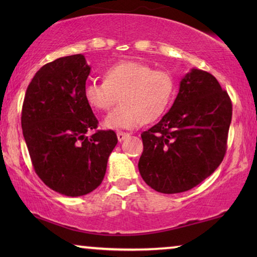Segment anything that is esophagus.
Masks as SVG:
<instances>
[{"mask_svg": "<svg viewBox=\"0 0 257 257\" xmlns=\"http://www.w3.org/2000/svg\"><path fill=\"white\" fill-rule=\"evenodd\" d=\"M130 135L128 133H125V132H118L117 133V138H118V142H122V140L127 138Z\"/></svg>", "mask_w": 257, "mask_h": 257, "instance_id": "34e87169", "label": "esophagus"}]
</instances>
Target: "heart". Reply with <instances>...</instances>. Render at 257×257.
<instances>
[{
  "instance_id": "b5f03b06",
  "label": "heart",
  "mask_w": 257,
  "mask_h": 257,
  "mask_svg": "<svg viewBox=\"0 0 257 257\" xmlns=\"http://www.w3.org/2000/svg\"><path fill=\"white\" fill-rule=\"evenodd\" d=\"M174 94L175 80L170 72L136 61L115 63L105 71V80L89 79L84 85V97L97 110H108L120 96V106L103 120L110 130H133L157 120Z\"/></svg>"
}]
</instances>
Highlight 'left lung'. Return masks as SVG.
<instances>
[{"label": "left lung", "mask_w": 257, "mask_h": 257, "mask_svg": "<svg viewBox=\"0 0 257 257\" xmlns=\"http://www.w3.org/2000/svg\"><path fill=\"white\" fill-rule=\"evenodd\" d=\"M230 121L228 93L213 75L192 69L170 111L142 133L138 168L144 181L165 194L195 187L223 160Z\"/></svg>", "instance_id": "left-lung-1"}]
</instances>
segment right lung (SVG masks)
Here are the masks:
<instances>
[{
    "label": "right lung",
    "instance_id": "right-lung-1",
    "mask_svg": "<svg viewBox=\"0 0 257 257\" xmlns=\"http://www.w3.org/2000/svg\"><path fill=\"white\" fill-rule=\"evenodd\" d=\"M91 68L82 54L42 66L28 86L22 130L35 172L55 192L80 196L103 181L117 145L111 130L97 131L98 120L84 97Z\"/></svg>",
    "mask_w": 257,
    "mask_h": 257
}]
</instances>
